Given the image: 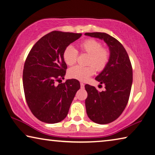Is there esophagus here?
Returning <instances> with one entry per match:
<instances>
[{
	"label": "esophagus",
	"instance_id": "obj_1",
	"mask_svg": "<svg viewBox=\"0 0 155 155\" xmlns=\"http://www.w3.org/2000/svg\"><path fill=\"white\" fill-rule=\"evenodd\" d=\"M80 87H81V88H84V84H83V83H80Z\"/></svg>",
	"mask_w": 155,
	"mask_h": 155
}]
</instances>
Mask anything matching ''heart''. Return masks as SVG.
<instances>
[{"mask_svg": "<svg viewBox=\"0 0 155 155\" xmlns=\"http://www.w3.org/2000/svg\"><path fill=\"white\" fill-rule=\"evenodd\" d=\"M80 49L81 52L88 55L87 60L88 66H75L71 68L68 71V75L72 79L84 82L94 74L95 69L97 71L104 69L110 60V54L108 48L101 47V43L95 39H87L81 42ZM78 56V51L71 45H68L63 51V59L68 66L75 64Z\"/></svg>", "mask_w": 155, "mask_h": 155, "instance_id": "b5f03b06", "label": "heart"}]
</instances>
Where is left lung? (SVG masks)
Instances as JSON below:
<instances>
[{"label": "left lung", "instance_id": "8db88e82", "mask_svg": "<svg viewBox=\"0 0 155 155\" xmlns=\"http://www.w3.org/2000/svg\"><path fill=\"white\" fill-rule=\"evenodd\" d=\"M85 35L104 40L110 50L107 66L95 78L101 84L105 85L106 90L100 92L95 87L85 85L88 117L95 123L109 124L121 115L127 105L133 83V68L126 49L115 38L101 32Z\"/></svg>", "mask_w": 155, "mask_h": 155}]
</instances>
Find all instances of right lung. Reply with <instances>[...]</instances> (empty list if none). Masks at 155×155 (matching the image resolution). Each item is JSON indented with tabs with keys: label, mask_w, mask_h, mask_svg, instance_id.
<instances>
[{
	"label": "right lung",
	"mask_w": 155,
	"mask_h": 155,
	"mask_svg": "<svg viewBox=\"0 0 155 155\" xmlns=\"http://www.w3.org/2000/svg\"><path fill=\"white\" fill-rule=\"evenodd\" d=\"M82 34L54 31L42 37L31 48L25 60L22 82L27 105L40 121L55 124L67 117L80 82L63 79L67 68L63 51ZM60 83V82H59Z\"/></svg>",
	"instance_id": "right-lung-1"
}]
</instances>
